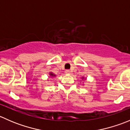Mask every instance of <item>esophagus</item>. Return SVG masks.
<instances>
[{
    "label": "esophagus",
    "mask_w": 130,
    "mask_h": 130,
    "mask_svg": "<svg viewBox=\"0 0 130 130\" xmlns=\"http://www.w3.org/2000/svg\"><path fill=\"white\" fill-rule=\"evenodd\" d=\"M70 70H65V73H67V74H70Z\"/></svg>",
    "instance_id": "1"
}]
</instances>
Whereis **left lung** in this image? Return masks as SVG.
<instances>
[{"label": "left lung", "instance_id": "left-lung-1", "mask_svg": "<svg viewBox=\"0 0 130 130\" xmlns=\"http://www.w3.org/2000/svg\"><path fill=\"white\" fill-rule=\"evenodd\" d=\"M83 78H84V77H83Z\"/></svg>", "mask_w": 130, "mask_h": 130}]
</instances>
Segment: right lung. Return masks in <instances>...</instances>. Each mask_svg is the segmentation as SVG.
<instances>
[{
	"mask_svg": "<svg viewBox=\"0 0 130 130\" xmlns=\"http://www.w3.org/2000/svg\"><path fill=\"white\" fill-rule=\"evenodd\" d=\"M50 76H52V77H55V75L53 74V73H52V72L50 73Z\"/></svg>",
	"mask_w": 130,
	"mask_h": 130,
	"instance_id": "add662e5",
	"label": "right lung"
}]
</instances>
